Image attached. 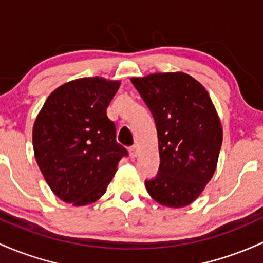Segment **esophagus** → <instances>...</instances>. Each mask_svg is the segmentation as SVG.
Masks as SVG:
<instances>
[{
	"instance_id": "1",
	"label": "esophagus",
	"mask_w": 263,
	"mask_h": 263,
	"mask_svg": "<svg viewBox=\"0 0 263 263\" xmlns=\"http://www.w3.org/2000/svg\"><path fill=\"white\" fill-rule=\"evenodd\" d=\"M129 156H131L132 158H135V157H137V155H138V148H137V146H132V147H129Z\"/></svg>"
}]
</instances>
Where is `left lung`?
Listing matches in <instances>:
<instances>
[{"label":"left lung","instance_id":"8db88e82","mask_svg":"<svg viewBox=\"0 0 263 263\" xmlns=\"http://www.w3.org/2000/svg\"><path fill=\"white\" fill-rule=\"evenodd\" d=\"M131 82L155 118L160 151L149 196L166 207L192 203L210 182L222 145V126L209 92L183 72L134 77Z\"/></svg>","mask_w":263,"mask_h":263}]
</instances>
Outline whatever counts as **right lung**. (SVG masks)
<instances>
[{
  "instance_id": "add662e5",
  "label": "right lung",
  "mask_w": 263,
  "mask_h": 263,
  "mask_svg": "<svg viewBox=\"0 0 263 263\" xmlns=\"http://www.w3.org/2000/svg\"><path fill=\"white\" fill-rule=\"evenodd\" d=\"M120 81L85 77L60 86L47 97L33 125L34 157L52 192L85 206L105 195L127 149L116 142L107 117Z\"/></svg>"
}]
</instances>
